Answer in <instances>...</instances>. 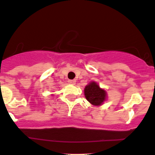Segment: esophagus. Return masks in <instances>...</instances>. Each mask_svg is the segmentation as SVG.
Listing matches in <instances>:
<instances>
[{
  "mask_svg": "<svg viewBox=\"0 0 155 155\" xmlns=\"http://www.w3.org/2000/svg\"><path fill=\"white\" fill-rule=\"evenodd\" d=\"M68 84H74L76 83V81L75 80H68Z\"/></svg>",
  "mask_w": 155,
  "mask_h": 155,
  "instance_id": "34e87169",
  "label": "esophagus"
}]
</instances>
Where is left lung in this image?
<instances>
[{
    "instance_id": "1",
    "label": "left lung",
    "mask_w": 155,
    "mask_h": 155,
    "mask_svg": "<svg viewBox=\"0 0 155 155\" xmlns=\"http://www.w3.org/2000/svg\"><path fill=\"white\" fill-rule=\"evenodd\" d=\"M84 95L87 101L93 105H100L106 98V92L95 82H91L85 87Z\"/></svg>"
}]
</instances>
